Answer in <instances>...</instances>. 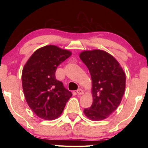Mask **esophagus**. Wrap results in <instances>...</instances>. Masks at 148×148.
<instances>
[{"label":"esophagus","instance_id":"obj_1","mask_svg":"<svg viewBox=\"0 0 148 148\" xmlns=\"http://www.w3.org/2000/svg\"><path fill=\"white\" fill-rule=\"evenodd\" d=\"M76 92L78 95H83L84 94V91L82 89H78L76 91Z\"/></svg>","mask_w":148,"mask_h":148}]
</instances>
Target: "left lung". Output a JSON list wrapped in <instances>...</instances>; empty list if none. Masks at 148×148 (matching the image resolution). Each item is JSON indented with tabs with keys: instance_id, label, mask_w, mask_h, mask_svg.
Segmentation results:
<instances>
[{
	"instance_id": "8db88e82",
	"label": "left lung",
	"mask_w": 148,
	"mask_h": 148,
	"mask_svg": "<svg viewBox=\"0 0 148 148\" xmlns=\"http://www.w3.org/2000/svg\"><path fill=\"white\" fill-rule=\"evenodd\" d=\"M79 57L89 69L92 79L93 102L84 112L92 121L106 119L121 103L126 77L119 62L100 49L84 51Z\"/></svg>"
}]
</instances>
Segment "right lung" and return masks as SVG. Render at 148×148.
Segmentation results:
<instances>
[{
    "label": "right lung",
    "mask_w": 148,
    "mask_h": 148,
    "mask_svg": "<svg viewBox=\"0 0 148 148\" xmlns=\"http://www.w3.org/2000/svg\"><path fill=\"white\" fill-rule=\"evenodd\" d=\"M72 55L53 45L32 55L22 72V86L27 104L37 116L53 120L61 116L72 92L56 77L57 66Z\"/></svg>",
    "instance_id": "obj_1"
}]
</instances>
